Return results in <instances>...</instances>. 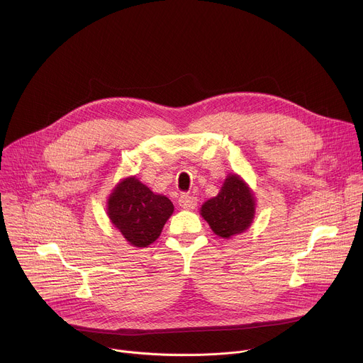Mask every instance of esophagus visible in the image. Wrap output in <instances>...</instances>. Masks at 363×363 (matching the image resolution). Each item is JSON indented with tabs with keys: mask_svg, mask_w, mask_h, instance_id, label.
<instances>
[{
	"mask_svg": "<svg viewBox=\"0 0 363 363\" xmlns=\"http://www.w3.org/2000/svg\"><path fill=\"white\" fill-rule=\"evenodd\" d=\"M178 203H179V206H182L184 210H194L196 206V198L192 195H188V194H182L178 199Z\"/></svg>",
	"mask_w": 363,
	"mask_h": 363,
	"instance_id": "1",
	"label": "esophagus"
}]
</instances>
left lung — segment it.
Instances as JSON below:
<instances>
[{
	"mask_svg": "<svg viewBox=\"0 0 363 363\" xmlns=\"http://www.w3.org/2000/svg\"><path fill=\"white\" fill-rule=\"evenodd\" d=\"M254 205V196L242 179L228 175L221 192L202 205L201 216L217 235L230 238L250 227Z\"/></svg>",
	"mask_w": 363,
	"mask_h": 363,
	"instance_id": "left-lung-1",
	"label": "left lung"
}]
</instances>
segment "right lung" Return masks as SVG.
Segmentation results:
<instances>
[{
    "instance_id": "1",
    "label": "right lung",
    "mask_w": 363,
    "mask_h": 363,
    "mask_svg": "<svg viewBox=\"0 0 363 363\" xmlns=\"http://www.w3.org/2000/svg\"><path fill=\"white\" fill-rule=\"evenodd\" d=\"M108 211L115 227L132 245L147 247L161 235L174 205L136 178H128L111 195Z\"/></svg>"
}]
</instances>
